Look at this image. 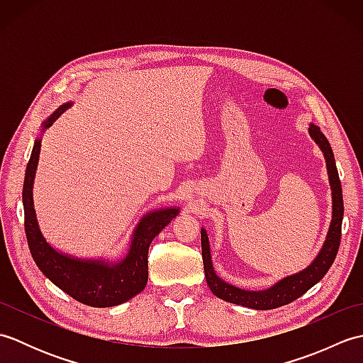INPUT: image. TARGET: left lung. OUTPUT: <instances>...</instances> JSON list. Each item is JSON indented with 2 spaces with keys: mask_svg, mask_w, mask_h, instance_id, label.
<instances>
[{
  "mask_svg": "<svg viewBox=\"0 0 363 363\" xmlns=\"http://www.w3.org/2000/svg\"><path fill=\"white\" fill-rule=\"evenodd\" d=\"M309 133L313 140L320 145L321 151L325 152L329 182H330V189H333V221H330V228H329L325 245H323L317 259L312 262V265L303 269L301 273L284 277L282 281H279L268 290L248 291V290L237 289L234 285L226 284L225 281H221L217 274H215L212 260H211L209 240H207L206 230L201 229V250H203L206 281L213 295L218 296L220 299H225L228 303L245 306L256 311L276 309V307L290 304L291 301H295L301 295H304L307 290L313 287V285L320 279H323V276L328 273L330 265L334 264L335 256L338 252V246H340V238H342V220H343L342 182H340V177H338L334 152H333V148H330L328 138L321 133L320 128L315 125H311Z\"/></svg>",
  "mask_w": 363,
  "mask_h": 363,
  "instance_id": "8db88e82",
  "label": "left lung"
}]
</instances>
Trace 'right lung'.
I'll use <instances>...</instances> for the list:
<instances>
[{"mask_svg":"<svg viewBox=\"0 0 363 363\" xmlns=\"http://www.w3.org/2000/svg\"><path fill=\"white\" fill-rule=\"evenodd\" d=\"M70 106V103L60 106L48 121H45V128H50ZM38 154H40V140H35L23 182L25 233L29 251L38 269L67 295L86 306L112 307L126 303L138 295L148 281L150 245L154 237L176 217L179 209H162L145 215L134 230L128 256L118 264L111 265L99 260L91 262L67 257L46 243L37 225L33 203V182Z\"/></svg>","mask_w":363,"mask_h":363,"instance_id":"right-lung-1","label":"right lung"}]
</instances>
